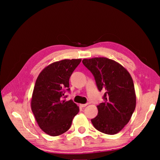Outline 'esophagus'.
<instances>
[{
    "label": "esophagus",
    "mask_w": 160,
    "mask_h": 160,
    "mask_svg": "<svg viewBox=\"0 0 160 160\" xmlns=\"http://www.w3.org/2000/svg\"><path fill=\"white\" fill-rule=\"evenodd\" d=\"M87 105H88V104H80V106L81 107H85Z\"/></svg>",
    "instance_id": "1"
}]
</instances>
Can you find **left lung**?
<instances>
[{"instance_id": "8db88e82", "label": "left lung", "mask_w": 160, "mask_h": 160, "mask_svg": "<svg viewBox=\"0 0 160 160\" xmlns=\"http://www.w3.org/2000/svg\"><path fill=\"white\" fill-rule=\"evenodd\" d=\"M82 63L92 73L99 91H105L104 102L97 107L98 114L92 123L103 133H118L128 123L136 105L131 75L121 64L107 58L83 59Z\"/></svg>"}]
</instances>
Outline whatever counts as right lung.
Returning <instances> with one entry per match:
<instances>
[{
    "label": "right lung",
    "mask_w": 160,
    "mask_h": 160,
    "mask_svg": "<svg viewBox=\"0 0 160 160\" xmlns=\"http://www.w3.org/2000/svg\"><path fill=\"white\" fill-rule=\"evenodd\" d=\"M81 59H64L48 65L35 82L31 108L38 125L51 136L64 133L70 128L79 107L72 100L66 101L70 92L69 79Z\"/></svg>",
    "instance_id": "1"
}]
</instances>
